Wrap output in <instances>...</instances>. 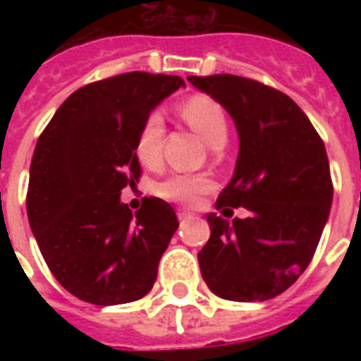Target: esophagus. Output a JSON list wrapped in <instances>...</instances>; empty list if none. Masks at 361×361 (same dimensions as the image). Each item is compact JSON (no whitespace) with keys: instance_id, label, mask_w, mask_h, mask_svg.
Wrapping results in <instances>:
<instances>
[{"instance_id":"1","label":"esophagus","mask_w":361,"mask_h":361,"mask_svg":"<svg viewBox=\"0 0 361 361\" xmlns=\"http://www.w3.org/2000/svg\"><path fill=\"white\" fill-rule=\"evenodd\" d=\"M191 216H193V212L185 211V209H180V211H178V219L180 220H188L191 219Z\"/></svg>"}]
</instances>
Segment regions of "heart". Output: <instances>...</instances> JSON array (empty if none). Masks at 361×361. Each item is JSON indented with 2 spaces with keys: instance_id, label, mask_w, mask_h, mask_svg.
I'll return each instance as SVG.
<instances>
[{
  "instance_id": "b5f03b06",
  "label": "heart",
  "mask_w": 361,
  "mask_h": 361,
  "mask_svg": "<svg viewBox=\"0 0 361 361\" xmlns=\"http://www.w3.org/2000/svg\"><path fill=\"white\" fill-rule=\"evenodd\" d=\"M180 116L212 149H220L228 139V119L224 108L214 98L204 94L189 96L180 104ZM164 119L158 111H150L142 121L135 141V154L147 168H158L162 162ZM214 189V181L204 173H172L158 185V195L180 204H195Z\"/></svg>"
}]
</instances>
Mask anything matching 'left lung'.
<instances>
[{
    "label": "left lung",
    "instance_id": "left-lung-1",
    "mask_svg": "<svg viewBox=\"0 0 361 361\" xmlns=\"http://www.w3.org/2000/svg\"><path fill=\"white\" fill-rule=\"evenodd\" d=\"M234 118L240 154L216 209L243 207L247 219L207 214L211 238L199 251L207 286L232 302H265L300 279L333 203L325 142L284 92L238 75L188 77Z\"/></svg>",
    "mask_w": 361,
    "mask_h": 361
}]
</instances>
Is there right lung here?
<instances>
[{
	"instance_id": "add662e5",
	"label": "right lung",
	"mask_w": 361,
	"mask_h": 361,
	"mask_svg": "<svg viewBox=\"0 0 361 361\" xmlns=\"http://www.w3.org/2000/svg\"><path fill=\"white\" fill-rule=\"evenodd\" d=\"M181 77L131 71L85 85L61 104L36 142L27 214L46 265L67 292L94 305L139 300L180 222L145 197L133 212L121 189L141 178L135 141L150 110Z\"/></svg>"
}]
</instances>
